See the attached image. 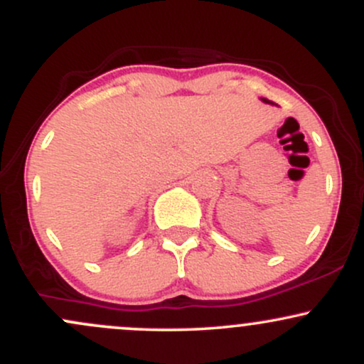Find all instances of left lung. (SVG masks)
Instances as JSON below:
<instances>
[{"instance_id":"8db88e82","label":"left lung","mask_w":364,"mask_h":364,"mask_svg":"<svg viewBox=\"0 0 364 364\" xmlns=\"http://www.w3.org/2000/svg\"><path fill=\"white\" fill-rule=\"evenodd\" d=\"M262 101H263V102H267V104H274V102H270L269 99H262Z\"/></svg>"}]
</instances>
